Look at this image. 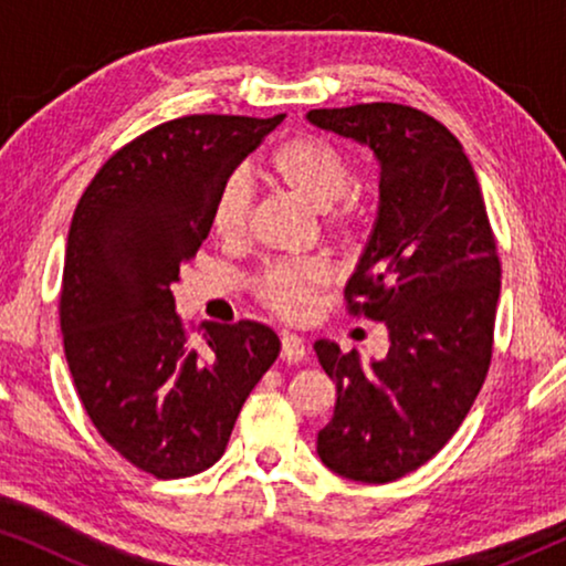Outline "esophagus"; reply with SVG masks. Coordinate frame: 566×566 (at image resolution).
<instances>
[{
  "label": "esophagus",
  "instance_id": "34e87169",
  "mask_svg": "<svg viewBox=\"0 0 566 566\" xmlns=\"http://www.w3.org/2000/svg\"><path fill=\"white\" fill-rule=\"evenodd\" d=\"M281 358H283L285 363H298V360H304V358H306V345H304V339H301L298 335H289V332H285V335L281 337Z\"/></svg>",
  "mask_w": 566,
  "mask_h": 566
}]
</instances>
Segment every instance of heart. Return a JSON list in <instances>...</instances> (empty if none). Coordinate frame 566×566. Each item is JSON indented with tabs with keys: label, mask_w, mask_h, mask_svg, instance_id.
<instances>
[{
	"label": "heart",
	"mask_w": 566,
	"mask_h": 566,
	"mask_svg": "<svg viewBox=\"0 0 566 566\" xmlns=\"http://www.w3.org/2000/svg\"><path fill=\"white\" fill-rule=\"evenodd\" d=\"M268 172L312 208H319L324 234L347 242L360 229L366 203L350 190V159L314 134L293 136L268 157ZM250 219V185L242 175L221 182L211 206V229L221 242H239ZM329 265L322 258H296L270 262L252 277V293L270 314L281 319H301L312 306L314 291L329 283Z\"/></svg>",
	"instance_id": "1"
}]
</instances>
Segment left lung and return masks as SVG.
<instances>
[{
  "instance_id": "8db88e82",
  "label": "left lung",
  "mask_w": 566,
  "mask_h": 566,
  "mask_svg": "<svg viewBox=\"0 0 566 566\" xmlns=\"http://www.w3.org/2000/svg\"><path fill=\"white\" fill-rule=\"evenodd\" d=\"M374 149L381 206L345 289L347 312L384 322L389 353L363 366L314 345L335 381V415L316 453L335 474L386 484L428 463L469 415L494 347L500 258L474 167L451 130L399 103L306 115Z\"/></svg>"
}]
</instances>
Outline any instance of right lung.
<instances>
[{
    "label": "right lung",
    "mask_w": 566,
    "mask_h": 566,
    "mask_svg": "<svg viewBox=\"0 0 566 566\" xmlns=\"http://www.w3.org/2000/svg\"><path fill=\"white\" fill-rule=\"evenodd\" d=\"M275 118L182 115L120 146L84 190L69 229L59 322L74 389L95 430L157 479L213 467L281 339L260 322L175 314L172 283L211 231L221 182Z\"/></svg>",
    "instance_id": "1"
}]
</instances>
